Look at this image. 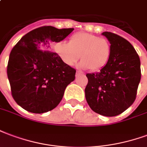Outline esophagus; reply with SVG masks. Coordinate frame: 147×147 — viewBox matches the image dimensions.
Listing matches in <instances>:
<instances>
[{
  "label": "esophagus",
  "mask_w": 147,
  "mask_h": 147,
  "mask_svg": "<svg viewBox=\"0 0 147 147\" xmlns=\"http://www.w3.org/2000/svg\"><path fill=\"white\" fill-rule=\"evenodd\" d=\"M76 74L78 75H84V74L83 72H81V71H77V74Z\"/></svg>",
  "instance_id": "1"
}]
</instances>
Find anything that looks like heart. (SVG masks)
I'll use <instances>...</instances> for the list:
<instances>
[{
	"mask_svg": "<svg viewBox=\"0 0 147 147\" xmlns=\"http://www.w3.org/2000/svg\"><path fill=\"white\" fill-rule=\"evenodd\" d=\"M54 50L68 66H74L81 57V68L99 71L109 63L112 49L107 39L82 32L74 34L69 43L59 41L55 44Z\"/></svg>",
	"mask_w": 147,
	"mask_h": 147,
	"instance_id": "heart-1",
	"label": "heart"
}]
</instances>
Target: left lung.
Here are the masks:
<instances>
[{"label": "left lung", "instance_id": "obj_1", "mask_svg": "<svg viewBox=\"0 0 147 147\" xmlns=\"http://www.w3.org/2000/svg\"><path fill=\"white\" fill-rule=\"evenodd\" d=\"M102 34L110 41L111 56L100 71L86 74L85 98L94 112L113 117L127 110L136 98L141 79L140 59L127 40L111 32Z\"/></svg>", "mask_w": 147, "mask_h": 147}]
</instances>
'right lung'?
<instances>
[{
	"label": "right lung",
	"mask_w": 147,
	"mask_h": 147,
	"mask_svg": "<svg viewBox=\"0 0 147 147\" xmlns=\"http://www.w3.org/2000/svg\"><path fill=\"white\" fill-rule=\"evenodd\" d=\"M73 28L45 26L24 35L9 55L7 74L12 97L24 110L43 113L60 102L76 70L63 63L51 45L65 39Z\"/></svg>",
	"instance_id": "right-lung-1"
}]
</instances>
